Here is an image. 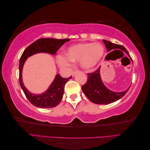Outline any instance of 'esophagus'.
<instances>
[{
    "label": "esophagus",
    "mask_w": 150,
    "mask_h": 150,
    "mask_svg": "<svg viewBox=\"0 0 150 150\" xmlns=\"http://www.w3.org/2000/svg\"><path fill=\"white\" fill-rule=\"evenodd\" d=\"M78 72V70H74V71H73L72 72V76H74Z\"/></svg>",
    "instance_id": "esophagus-1"
}]
</instances>
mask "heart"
Returning a JSON list of instances; mask_svg holds the SVG:
<instances>
[{"instance_id": "heart-1", "label": "heart", "mask_w": 150, "mask_h": 150, "mask_svg": "<svg viewBox=\"0 0 150 150\" xmlns=\"http://www.w3.org/2000/svg\"><path fill=\"white\" fill-rule=\"evenodd\" d=\"M104 54V48L101 44L82 43L68 48L66 55L58 54L56 60L62 68H70L73 62H80L81 67L89 70L100 63Z\"/></svg>"}]
</instances>
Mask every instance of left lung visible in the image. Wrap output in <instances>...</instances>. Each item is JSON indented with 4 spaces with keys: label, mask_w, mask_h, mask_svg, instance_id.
Segmentation results:
<instances>
[{
    "label": "left lung",
    "mask_w": 150,
    "mask_h": 150,
    "mask_svg": "<svg viewBox=\"0 0 150 150\" xmlns=\"http://www.w3.org/2000/svg\"><path fill=\"white\" fill-rule=\"evenodd\" d=\"M103 41L108 52L114 49H120L129 56L128 52L123 46L105 40H103ZM129 88L130 86L127 89L122 92H114L108 89L102 82L100 76V67H99L95 72L88 74L87 82L82 86V90L88 99L94 104H109L123 97L128 91Z\"/></svg>",
    "instance_id": "1"
}]
</instances>
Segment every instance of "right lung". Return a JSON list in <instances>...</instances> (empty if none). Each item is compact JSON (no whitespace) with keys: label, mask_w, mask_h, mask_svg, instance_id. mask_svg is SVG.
I'll return each mask as SVG.
<instances>
[{"label":"right lung","mask_w":150,"mask_h":150,"mask_svg":"<svg viewBox=\"0 0 150 150\" xmlns=\"http://www.w3.org/2000/svg\"><path fill=\"white\" fill-rule=\"evenodd\" d=\"M70 39H55V38H40L34 42L26 48L22 54L19 62V82L23 92L32 104L40 108H50L59 104L63 97L64 88L66 82L72 76L64 78L57 74L52 84L42 94H35L31 93L24 86L23 82V69L27 58L38 53H48L56 54V52L66 42Z\"/></svg>","instance_id":"add662e5"}]
</instances>
